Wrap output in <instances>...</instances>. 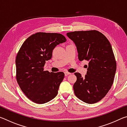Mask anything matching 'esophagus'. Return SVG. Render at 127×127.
<instances>
[{"label":"esophagus","mask_w":127,"mask_h":127,"mask_svg":"<svg viewBox=\"0 0 127 127\" xmlns=\"http://www.w3.org/2000/svg\"><path fill=\"white\" fill-rule=\"evenodd\" d=\"M64 74H65V76H67L69 74H71V73H69L68 72H64Z\"/></svg>","instance_id":"1"}]
</instances>
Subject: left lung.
Wrapping results in <instances>:
<instances>
[{
  "label": "left lung",
  "instance_id": "obj_1",
  "mask_svg": "<svg viewBox=\"0 0 127 127\" xmlns=\"http://www.w3.org/2000/svg\"><path fill=\"white\" fill-rule=\"evenodd\" d=\"M66 35L76 45L79 61L89 62L85 78L79 73H74V94L87 104L99 101L111 89L117 69L110 43L96 30L71 32Z\"/></svg>",
  "mask_w": 127,
  "mask_h": 127
}]
</instances>
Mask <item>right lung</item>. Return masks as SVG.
<instances>
[{
  "label": "right lung",
  "instance_id": "1",
  "mask_svg": "<svg viewBox=\"0 0 127 127\" xmlns=\"http://www.w3.org/2000/svg\"><path fill=\"white\" fill-rule=\"evenodd\" d=\"M66 41L62 34L37 32L28 37L21 46L16 59L17 81L32 101L45 104L57 95L64 73L44 71V66L52 57L55 46Z\"/></svg>",
  "mask_w": 127,
  "mask_h": 127
}]
</instances>
